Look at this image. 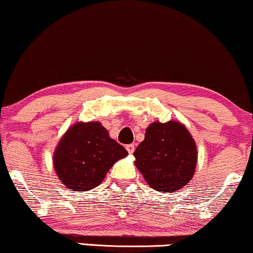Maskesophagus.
<instances>
[{
	"instance_id": "1",
	"label": "esophagus",
	"mask_w": 253,
	"mask_h": 253,
	"mask_svg": "<svg viewBox=\"0 0 253 253\" xmlns=\"http://www.w3.org/2000/svg\"><path fill=\"white\" fill-rule=\"evenodd\" d=\"M126 150L129 154H132L135 151V144H127L126 145Z\"/></svg>"
}]
</instances>
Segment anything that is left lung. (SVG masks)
Wrapping results in <instances>:
<instances>
[{
	"instance_id": "obj_1",
	"label": "left lung",
	"mask_w": 253,
	"mask_h": 253,
	"mask_svg": "<svg viewBox=\"0 0 253 253\" xmlns=\"http://www.w3.org/2000/svg\"><path fill=\"white\" fill-rule=\"evenodd\" d=\"M135 165L151 188L175 192L191 181L198 151L191 133L179 122L150 124L136 148Z\"/></svg>"
}]
</instances>
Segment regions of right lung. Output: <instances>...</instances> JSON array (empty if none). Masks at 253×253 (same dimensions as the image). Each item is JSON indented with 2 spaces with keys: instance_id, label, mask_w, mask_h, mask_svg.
Masks as SVG:
<instances>
[{
  "instance_id": "1",
  "label": "right lung",
  "mask_w": 253,
  "mask_h": 253,
  "mask_svg": "<svg viewBox=\"0 0 253 253\" xmlns=\"http://www.w3.org/2000/svg\"><path fill=\"white\" fill-rule=\"evenodd\" d=\"M127 155L98 122L77 123L60 139L54 169L68 189L86 192L99 186L115 162Z\"/></svg>"
}]
</instances>
